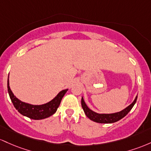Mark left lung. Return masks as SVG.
<instances>
[{"label": "left lung", "instance_id": "left-lung-1", "mask_svg": "<svg viewBox=\"0 0 151 151\" xmlns=\"http://www.w3.org/2000/svg\"><path fill=\"white\" fill-rule=\"evenodd\" d=\"M137 98H138V96H136V97H135L133 102L130 105H129L128 107L125 108V109H123V111L114 113H109V114H106V113H98L93 111L92 110H91L88 107L87 105L85 103L83 98V97L82 99H81V106H82L83 109L85 114H86V116H87L89 119H91V121L99 123H112L118 121L119 120L124 118V117L130 112V111L132 109V108L133 107L135 103H136Z\"/></svg>", "mask_w": 151, "mask_h": 151}]
</instances>
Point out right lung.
<instances>
[{
	"instance_id": "obj_1",
	"label": "right lung",
	"mask_w": 151,
	"mask_h": 151,
	"mask_svg": "<svg viewBox=\"0 0 151 151\" xmlns=\"http://www.w3.org/2000/svg\"><path fill=\"white\" fill-rule=\"evenodd\" d=\"M9 77V75H8ZM68 89L63 90L50 102L43 105H31L20 101L13 93L9 86V80L8 79V91L13 106L16 110L23 116L30 119L41 120L51 116L56 112L60 106L61 100Z\"/></svg>"
}]
</instances>
